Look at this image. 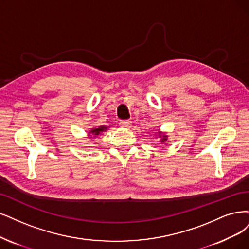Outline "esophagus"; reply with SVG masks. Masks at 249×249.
Instances as JSON below:
<instances>
[{"instance_id": "esophagus-1", "label": "esophagus", "mask_w": 249, "mask_h": 249, "mask_svg": "<svg viewBox=\"0 0 249 249\" xmlns=\"http://www.w3.org/2000/svg\"><path fill=\"white\" fill-rule=\"evenodd\" d=\"M120 126L124 127V128H130L131 127V121L129 120H122V121H120Z\"/></svg>"}]
</instances>
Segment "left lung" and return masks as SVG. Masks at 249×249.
<instances>
[{
  "label": "left lung",
  "mask_w": 249,
  "mask_h": 249,
  "mask_svg": "<svg viewBox=\"0 0 249 249\" xmlns=\"http://www.w3.org/2000/svg\"><path fill=\"white\" fill-rule=\"evenodd\" d=\"M158 136L159 137H161V142H166L167 141V135L166 134H163L161 131H158Z\"/></svg>",
  "instance_id": "obj_1"
}]
</instances>
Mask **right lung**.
I'll list each match as a JSON object with an SVG mask.
<instances>
[{
	"instance_id": "add662e5",
	"label": "right lung",
	"mask_w": 249,
	"mask_h": 249,
	"mask_svg": "<svg viewBox=\"0 0 249 249\" xmlns=\"http://www.w3.org/2000/svg\"><path fill=\"white\" fill-rule=\"evenodd\" d=\"M107 129V126H99L98 128H92V129L89 131V134H88V135L95 137V136L99 135L101 132L106 131Z\"/></svg>"
}]
</instances>
